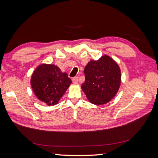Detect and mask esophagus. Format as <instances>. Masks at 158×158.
I'll list each match as a JSON object with an SVG mask.
<instances>
[{
	"mask_svg": "<svg viewBox=\"0 0 158 158\" xmlns=\"http://www.w3.org/2000/svg\"><path fill=\"white\" fill-rule=\"evenodd\" d=\"M73 82L74 84H77L78 82V77H74L73 78Z\"/></svg>",
	"mask_w": 158,
	"mask_h": 158,
	"instance_id": "1",
	"label": "esophagus"
}]
</instances>
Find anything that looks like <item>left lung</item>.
I'll list each match as a JSON object with an SVG mask.
<instances>
[{
  "mask_svg": "<svg viewBox=\"0 0 158 158\" xmlns=\"http://www.w3.org/2000/svg\"><path fill=\"white\" fill-rule=\"evenodd\" d=\"M84 73L85 81L81 88L91 103L103 105L115 96L121 74L118 65L111 57L103 55L98 60H90Z\"/></svg>",
  "mask_w": 158,
  "mask_h": 158,
  "instance_id": "8db88e82",
  "label": "left lung"
}]
</instances>
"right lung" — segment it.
Segmentation results:
<instances>
[{"instance_id":"1","label":"right lung","mask_w":158,"mask_h":158,"mask_svg":"<svg viewBox=\"0 0 158 158\" xmlns=\"http://www.w3.org/2000/svg\"><path fill=\"white\" fill-rule=\"evenodd\" d=\"M71 83L68 74L62 73L54 64H42L37 66L31 78V85L36 97L49 106L59 102Z\"/></svg>"}]
</instances>
